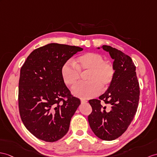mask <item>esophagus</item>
Instances as JSON below:
<instances>
[{
	"label": "esophagus",
	"instance_id": "esophagus-1",
	"mask_svg": "<svg viewBox=\"0 0 157 157\" xmlns=\"http://www.w3.org/2000/svg\"><path fill=\"white\" fill-rule=\"evenodd\" d=\"M81 103H82V104H84V103H86V102H87V101L85 100V99H81Z\"/></svg>",
	"mask_w": 157,
	"mask_h": 157
}]
</instances>
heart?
<instances>
[{
	"label": "heart",
	"instance_id": "obj_1",
	"mask_svg": "<svg viewBox=\"0 0 157 157\" xmlns=\"http://www.w3.org/2000/svg\"><path fill=\"white\" fill-rule=\"evenodd\" d=\"M60 72L64 83L71 88L78 82L81 73L87 72L86 82L79 83L72 92L77 97L91 98L97 96L101 89L105 90L110 85L114 78V68L111 63L105 61L101 55L86 52L76 57L74 64L64 63Z\"/></svg>",
	"mask_w": 157,
	"mask_h": 157
}]
</instances>
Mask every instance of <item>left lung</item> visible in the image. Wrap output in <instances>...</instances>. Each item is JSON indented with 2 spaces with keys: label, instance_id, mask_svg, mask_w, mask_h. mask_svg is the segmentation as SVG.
I'll use <instances>...</instances> for the list:
<instances>
[{
  "label": "left lung",
  "instance_id": "1",
  "mask_svg": "<svg viewBox=\"0 0 157 157\" xmlns=\"http://www.w3.org/2000/svg\"><path fill=\"white\" fill-rule=\"evenodd\" d=\"M102 48L114 60V76L105 93L99 99L89 101L92 113L88 121L99 139L113 140L123 135L131 123L138 107L140 89L136 67L131 57L110 46L103 45ZM101 101L110 105V112L105 111Z\"/></svg>",
  "mask_w": 157,
  "mask_h": 157
}]
</instances>
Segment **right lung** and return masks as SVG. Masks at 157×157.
I'll return each mask as SVG.
<instances>
[{"mask_svg":"<svg viewBox=\"0 0 157 157\" xmlns=\"http://www.w3.org/2000/svg\"><path fill=\"white\" fill-rule=\"evenodd\" d=\"M83 48L51 43L30 53L21 68L18 109L29 131L46 142L66 135L72 117L81 104L61 76L63 64Z\"/></svg>","mask_w":157,"mask_h":157,"instance_id":"1","label":"right lung"}]
</instances>
